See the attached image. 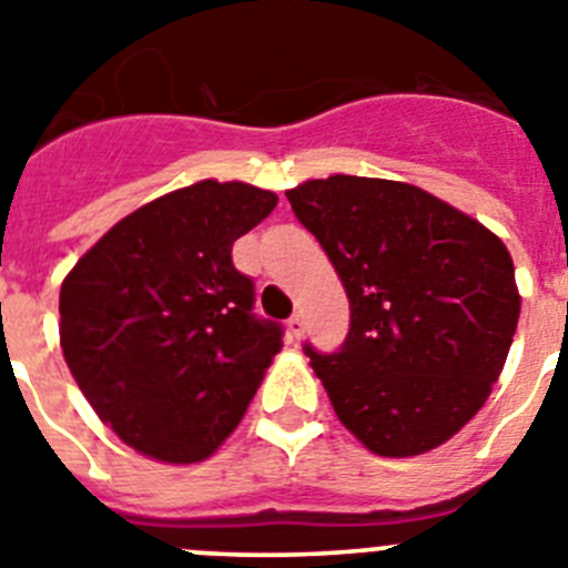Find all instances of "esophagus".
<instances>
[{
	"mask_svg": "<svg viewBox=\"0 0 568 568\" xmlns=\"http://www.w3.org/2000/svg\"><path fill=\"white\" fill-rule=\"evenodd\" d=\"M287 335L290 341H298L301 335H304V318H301V315H293V318L287 321Z\"/></svg>",
	"mask_w": 568,
	"mask_h": 568,
	"instance_id": "esophagus-1",
	"label": "esophagus"
}]
</instances>
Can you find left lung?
<instances>
[{
    "instance_id": "1",
    "label": "left lung",
    "mask_w": 568,
    "mask_h": 568,
    "mask_svg": "<svg viewBox=\"0 0 568 568\" xmlns=\"http://www.w3.org/2000/svg\"><path fill=\"white\" fill-rule=\"evenodd\" d=\"M287 199L349 298L344 344H304L341 424L384 458L453 438L489 398L518 329L504 241L404 182L329 175Z\"/></svg>"
}]
</instances>
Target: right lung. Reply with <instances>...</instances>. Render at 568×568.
I'll return each instance as SVG.
<instances>
[{
    "instance_id": "right-lung-1",
    "label": "right lung",
    "mask_w": 568,
    "mask_h": 568,
    "mask_svg": "<svg viewBox=\"0 0 568 568\" xmlns=\"http://www.w3.org/2000/svg\"><path fill=\"white\" fill-rule=\"evenodd\" d=\"M275 204L244 182L190 184L124 215L62 281L64 361L139 453L195 464L247 413L284 329L253 313L233 241Z\"/></svg>"
}]
</instances>
